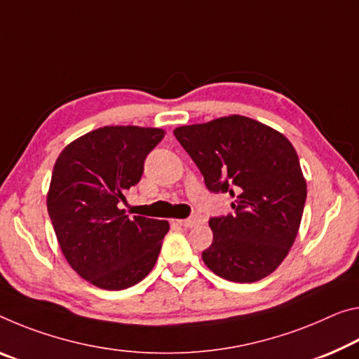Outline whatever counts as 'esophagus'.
<instances>
[{"label": "esophagus", "mask_w": 359, "mask_h": 359, "mask_svg": "<svg viewBox=\"0 0 359 359\" xmlns=\"http://www.w3.org/2000/svg\"><path fill=\"white\" fill-rule=\"evenodd\" d=\"M198 222H200V220H198L196 217H193V219H180V220H177V224L182 225V226H185V229H191V226H195Z\"/></svg>", "instance_id": "esophagus-1"}]
</instances>
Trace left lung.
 <instances>
[{
    "label": "left lung",
    "instance_id": "obj_1",
    "mask_svg": "<svg viewBox=\"0 0 359 359\" xmlns=\"http://www.w3.org/2000/svg\"><path fill=\"white\" fill-rule=\"evenodd\" d=\"M208 190L230 193L235 212L212 217L210 271L233 283L269 276L291 251L306 200L297 151L281 133L241 115L174 129Z\"/></svg>",
    "mask_w": 359,
    "mask_h": 359
}]
</instances>
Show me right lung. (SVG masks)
Returning a JSON list of instances; mask_svg holds the SVG:
<instances>
[{"label":"right lung","instance_id":"1","mask_svg":"<svg viewBox=\"0 0 359 359\" xmlns=\"http://www.w3.org/2000/svg\"><path fill=\"white\" fill-rule=\"evenodd\" d=\"M163 137L159 128L104 126L68 144L54 164L48 212L57 241L72 269L100 289L134 286L156 264L169 222L129 219L118 203Z\"/></svg>","mask_w":359,"mask_h":359}]
</instances>
